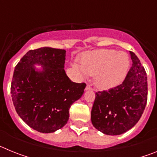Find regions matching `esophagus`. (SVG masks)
Wrapping results in <instances>:
<instances>
[{"mask_svg":"<svg viewBox=\"0 0 157 157\" xmlns=\"http://www.w3.org/2000/svg\"><path fill=\"white\" fill-rule=\"evenodd\" d=\"M94 89L91 87L90 85H89V84H87L86 86V90H93Z\"/></svg>","mask_w":157,"mask_h":157,"instance_id":"34e87169","label":"esophagus"}]
</instances>
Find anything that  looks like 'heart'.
<instances>
[{"instance_id": "heart-1", "label": "heart", "mask_w": 157, "mask_h": 157, "mask_svg": "<svg viewBox=\"0 0 157 157\" xmlns=\"http://www.w3.org/2000/svg\"><path fill=\"white\" fill-rule=\"evenodd\" d=\"M80 66L74 68L80 74L95 76L96 86L102 90L112 88L120 84L127 75L129 58L125 52L113 49H99L86 52L79 57Z\"/></svg>"}]
</instances>
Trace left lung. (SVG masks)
<instances>
[{"mask_svg": "<svg viewBox=\"0 0 157 157\" xmlns=\"http://www.w3.org/2000/svg\"><path fill=\"white\" fill-rule=\"evenodd\" d=\"M132 66L117 86L96 93L91 121L96 129L109 135H118L139 121L148 98L146 72L140 59L130 51Z\"/></svg>", "mask_w": 157, "mask_h": 157, "instance_id": "8db88e82", "label": "left lung"}]
</instances>
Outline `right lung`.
<instances>
[{
	"label": "right lung",
	"instance_id": "obj_1",
	"mask_svg": "<svg viewBox=\"0 0 157 157\" xmlns=\"http://www.w3.org/2000/svg\"><path fill=\"white\" fill-rule=\"evenodd\" d=\"M66 51L60 48L31 49L15 67L11 94L19 117L41 133L62 128L69 119V109L84 93L85 82H73L64 67ZM43 65L41 72L33 64Z\"/></svg>",
	"mask_w": 157,
	"mask_h": 157
}]
</instances>
